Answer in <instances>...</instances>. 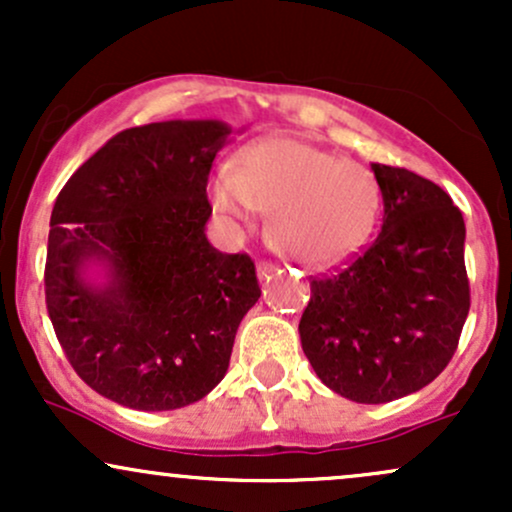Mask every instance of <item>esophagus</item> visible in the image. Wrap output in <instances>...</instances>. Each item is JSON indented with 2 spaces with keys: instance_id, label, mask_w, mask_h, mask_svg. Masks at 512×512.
Instances as JSON below:
<instances>
[{
  "instance_id": "34e87169",
  "label": "esophagus",
  "mask_w": 512,
  "mask_h": 512,
  "mask_svg": "<svg viewBox=\"0 0 512 512\" xmlns=\"http://www.w3.org/2000/svg\"><path fill=\"white\" fill-rule=\"evenodd\" d=\"M274 269H276V264H272V262H260V264H257V276H260V281L269 279V274H272Z\"/></svg>"
}]
</instances>
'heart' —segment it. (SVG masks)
<instances>
[{
    "instance_id": "obj_1",
    "label": "heart",
    "mask_w": 512,
    "mask_h": 512,
    "mask_svg": "<svg viewBox=\"0 0 512 512\" xmlns=\"http://www.w3.org/2000/svg\"><path fill=\"white\" fill-rule=\"evenodd\" d=\"M216 214L250 226L257 209L272 211L269 240L305 267H330L366 243L380 214L375 175L356 161L301 139L272 137L248 146L236 170L211 182Z\"/></svg>"
}]
</instances>
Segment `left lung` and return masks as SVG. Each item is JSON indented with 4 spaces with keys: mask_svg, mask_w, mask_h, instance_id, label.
<instances>
[{
    "mask_svg": "<svg viewBox=\"0 0 512 512\" xmlns=\"http://www.w3.org/2000/svg\"><path fill=\"white\" fill-rule=\"evenodd\" d=\"M383 228L361 255L310 281L301 344L330 390L385 404L436 380L469 313L464 219L436 182L370 163Z\"/></svg>",
    "mask_w": 512,
    "mask_h": 512,
    "instance_id": "left-lung-1",
    "label": "left lung"
}]
</instances>
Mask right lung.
<instances>
[{
	"label": "right lung",
	"instance_id": "1",
	"mask_svg": "<svg viewBox=\"0 0 512 512\" xmlns=\"http://www.w3.org/2000/svg\"><path fill=\"white\" fill-rule=\"evenodd\" d=\"M233 129L168 120L115 134L57 195L45 303L72 368L139 411L207 397L260 298L255 262L207 240L211 163ZM104 269L96 285L85 276Z\"/></svg>",
	"mask_w": 512,
	"mask_h": 512
}]
</instances>
